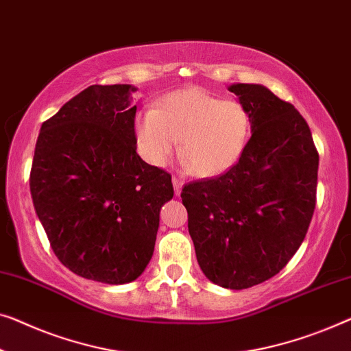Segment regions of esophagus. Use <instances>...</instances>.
<instances>
[{
    "instance_id": "34e87169",
    "label": "esophagus",
    "mask_w": 351,
    "mask_h": 351,
    "mask_svg": "<svg viewBox=\"0 0 351 351\" xmlns=\"http://www.w3.org/2000/svg\"><path fill=\"white\" fill-rule=\"evenodd\" d=\"M172 186H174L176 196H179L180 191H182V186H184V182H182L179 177H172Z\"/></svg>"
}]
</instances>
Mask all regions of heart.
<instances>
[{
	"instance_id": "b5f03b06",
	"label": "heart",
	"mask_w": 351,
	"mask_h": 351,
	"mask_svg": "<svg viewBox=\"0 0 351 351\" xmlns=\"http://www.w3.org/2000/svg\"><path fill=\"white\" fill-rule=\"evenodd\" d=\"M250 126V114L241 103L185 88L139 115L134 130L141 154L150 165L165 166L182 141V156L193 174L215 177L241 160Z\"/></svg>"
}]
</instances>
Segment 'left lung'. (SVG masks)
<instances>
[{"label": "left lung", "instance_id": "8db88e82", "mask_svg": "<svg viewBox=\"0 0 351 351\" xmlns=\"http://www.w3.org/2000/svg\"><path fill=\"white\" fill-rule=\"evenodd\" d=\"M247 109L252 138L241 160L215 179L182 190L201 271L215 285L255 287L287 266L311 225L318 152L293 104L260 84L228 87Z\"/></svg>", "mask_w": 351, "mask_h": 351}]
</instances>
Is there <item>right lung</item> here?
Wrapping results in <instances>:
<instances>
[{
	"label": "right lung",
	"mask_w": 351,
	"mask_h": 351,
	"mask_svg": "<svg viewBox=\"0 0 351 351\" xmlns=\"http://www.w3.org/2000/svg\"><path fill=\"white\" fill-rule=\"evenodd\" d=\"M133 85H90L40 126L29 190L50 247L88 280L123 285L152 260L171 176L136 152Z\"/></svg>",
	"instance_id": "right-lung-1"
}]
</instances>
